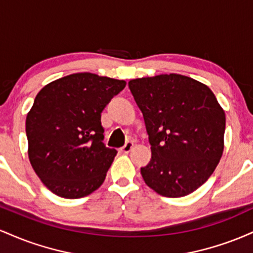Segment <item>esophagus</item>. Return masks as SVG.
Here are the masks:
<instances>
[{
  "mask_svg": "<svg viewBox=\"0 0 253 253\" xmlns=\"http://www.w3.org/2000/svg\"><path fill=\"white\" fill-rule=\"evenodd\" d=\"M133 145L134 144H133L132 141H127V143L125 144L123 147H120V152L121 153H128L129 151L133 149Z\"/></svg>",
  "mask_w": 253,
  "mask_h": 253,
  "instance_id": "esophagus-1",
  "label": "esophagus"
}]
</instances>
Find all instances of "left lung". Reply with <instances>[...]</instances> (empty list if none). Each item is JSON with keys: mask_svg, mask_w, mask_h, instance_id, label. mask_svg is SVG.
I'll return each mask as SVG.
<instances>
[{"mask_svg": "<svg viewBox=\"0 0 253 253\" xmlns=\"http://www.w3.org/2000/svg\"><path fill=\"white\" fill-rule=\"evenodd\" d=\"M141 110L151 159L140 169L145 183L165 197H182L210 178L223 151L226 118L205 84L182 75L128 82Z\"/></svg>", "mask_w": 253, "mask_h": 253, "instance_id": "1", "label": "left lung"}]
</instances>
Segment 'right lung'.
<instances>
[{
    "label": "right lung",
    "instance_id": "1",
    "mask_svg": "<svg viewBox=\"0 0 253 253\" xmlns=\"http://www.w3.org/2000/svg\"><path fill=\"white\" fill-rule=\"evenodd\" d=\"M125 81L83 72L38 92L26 119L28 157L47 189L80 199L102 184L118 151L103 144L101 113Z\"/></svg>",
    "mask_w": 253,
    "mask_h": 253
}]
</instances>
